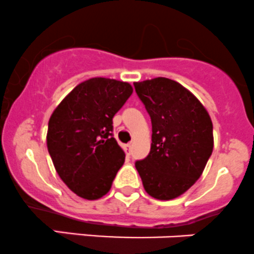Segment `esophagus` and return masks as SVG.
Here are the masks:
<instances>
[{
    "label": "esophagus",
    "mask_w": 254,
    "mask_h": 254,
    "mask_svg": "<svg viewBox=\"0 0 254 254\" xmlns=\"http://www.w3.org/2000/svg\"><path fill=\"white\" fill-rule=\"evenodd\" d=\"M124 150H125V153H126V155H130V151H132V145L125 144L124 145Z\"/></svg>",
    "instance_id": "obj_1"
}]
</instances>
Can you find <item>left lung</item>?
Returning <instances> with one entry per match:
<instances>
[{
	"instance_id": "1",
	"label": "left lung",
	"mask_w": 254,
	"mask_h": 254,
	"mask_svg": "<svg viewBox=\"0 0 254 254\" xmlns=\"http://www.w3.org/2000/svg\"><path fill=\"white\" fill-rule=\"evenodd\" d=\"M151 120L150 153L135 161L143 187L155 199L170 200L195 184L213 153L210 116L199 100L169 78L134 83Z\"/></svg>"
}]
</instances>
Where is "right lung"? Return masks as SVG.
Here are the masks:
<instances>
[{
	"mask_svg": "<svg viewBox=\"0 0 254 254\" xmlns=\"http://www.w3.org/2000/svg\"><path fill=\"white\" fill-rule=\"evenodd\" d=\"M133 89L126 82L91 78L60 103L49 120V154L62 181L88 200L109 192L125 153L112 135V119Z\"/></svg>",
	"mask_w": 254,
	"mask_h": 254,
	"instance_id": "right-lung-1",
	"label": "right lung"
}]
</instances>
